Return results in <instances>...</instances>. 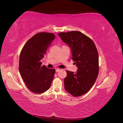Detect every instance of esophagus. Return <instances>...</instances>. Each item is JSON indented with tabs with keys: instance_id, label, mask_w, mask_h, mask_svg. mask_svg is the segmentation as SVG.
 <instances>
[{
	"instance_id": "34e87169",
	"label": "esophagus",
	"mask_w": 123,
	"mask_h": 123,
	"mask_svg": "<svg viewBox=\"0 0 123 123\" xmlns=\"http://www.w3.org/2000/svg\"><path fill=\"white\" fill-rule=\"evenodd\" d=\"M61 70V69H56V72H58L59 71H60Z\"/></svg>"
}]
</instances>
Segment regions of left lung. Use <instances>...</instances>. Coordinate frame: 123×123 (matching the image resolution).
I'll return each instance as SVG.
<instances>
[{
    "instance_id": "left-lung-1",
    "label": "left lung",
    "mask_w": 123,
    "mask_h": 123,
    "mask_svg": "<svg viewBox=\"0 0 123 123\" xmlns=\"http://www.w3.org/2000/svg\"><path fill=\"white\" fill-rule=\"evenodd\" d=\"M58 35L71 48L72 60L78 68L76 73L66 71L65 90L75 97L81 96L90 90L98 77V50L93 41L80 31L61 32Z\"/></svg>"
}]
</instances>
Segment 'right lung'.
Listing matches in <instances>:
<instances>
[{
    "mask_svg": "<svg viewBox=\"0 0 123 123\" xmlns=\"http://www.w3.org/2000/svg\"><path fill=\"white\" fill-rule=\"evenodd\" d=\"M55 37L52 33H37L27 41L20 52V74L28 88L35 93L48 90L54 78L55 70L42 66L41 59Z\"/></svg>",
    "mask_w": 123,
    "mask_h": 123,
    "instance_id": "1",
    "label": "right lung"
}]
</instances>
